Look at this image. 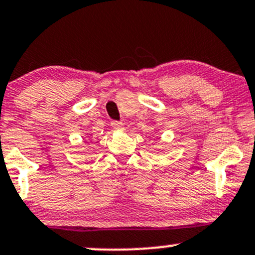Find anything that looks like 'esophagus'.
<instances>
[{
	"instance_id": "1",
	"label": "esophagus",
	"mask_w": 255,
	"mask_h": 255,
	"mask_svg": "<svg viewBox=\"0 0 255 255\" xmlns=\"http://www.w3.org/2000/svg\"><path fill=\"white\" fill-rule=\"evenodd\" d=\"M111 127L114 128L115 130H123L125 129V125L122 122H117V121H114L111 122Z\"/></svg>"
}]
</instances>
